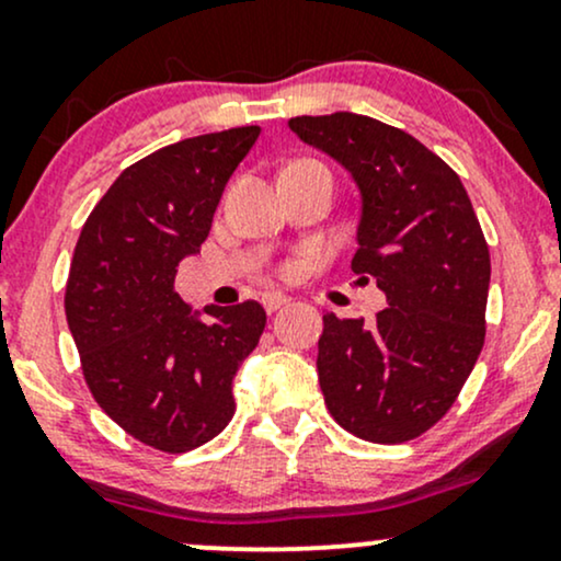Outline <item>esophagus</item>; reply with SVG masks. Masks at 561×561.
<instances>
[{"label":"esophagus","mask_w":561,"mask_h":561,"mask_svg":"<svg viewBox=\"0 0 561 561\" xmlns=\"http://www.w3.org/2000/svg\"><path fill=\"white\" fill-rule=\"evenodd\" d=\"M261 302H263V308H266V313H274V311H279L282 306H287L289 298H287V295H279V293H268V295H263Z\"/></svg>","instance_id":"esophagus-1"}]
</instances>
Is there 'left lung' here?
Returning <instances> with one entry per match:
<instances>
[{"instance_id":"8db88e82","label":"left lung","mask_w":561,"mask_h":561,"mask_svg":"<svg viewBox=\"0 0 561 561\" xmlns=\"http://www.w3.org/2000/svg\"><path fill=\"white\" fill-rule=\"evenodd\" d=\"M289 128L356 179L351 268L388 298L369 324L324 317V403L362 440H414L446 416L485 343V234L456 171L401 128L356 113L298 115Z\"/></svg>"}]
</instances>
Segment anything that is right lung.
Segmentation results:
<instances>
[{
    "instance_id": "add662e5",
    "label": "right lung",
    "mask_w": 561,
    "mask_h": 561,
    "mask_svg": "<svg viewBox=\"0 0 561 561\" xmlns=\"http://www.w3.org/2000/svg\"><path fill=\"white\" fill-rule=\"evenodd\" d=\"M259 134V126L203 134L137 160L76 242L66 317L83 379L118 427L163 454L203 446L227 427L231 382L266 327L255 300L208 306L199 321L173 287Z\"/></svg>"
}]
</instances>
